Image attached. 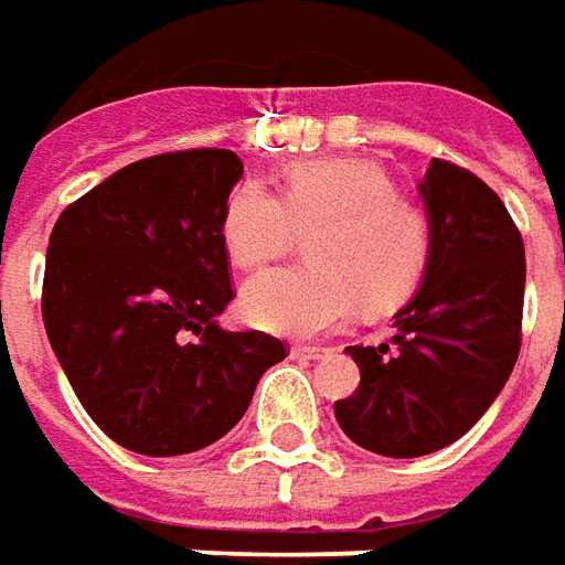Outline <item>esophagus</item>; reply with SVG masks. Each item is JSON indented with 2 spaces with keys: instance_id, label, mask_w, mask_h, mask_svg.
I'll return each instance as SVG.
<instances>
[{
  "instance_id": "esophagus-1",
  "label": "esophagus",
  "mask_w": 565,
  "mask_h": 565,
  "mask_svg": "<svg viewBox=\"0 0 565 565\" xmlns=\"http://www.w3.org/2000/svg\"><path fill=\"white\" fill-rule=\"evenodd\" d=\"M330 349H323V345H295L292 349V359L295 361H317L323 359Z\"/></svg>"
}]
</instances>
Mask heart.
<instances>
[{
  "label": "heart",
  "instance_id": "obj_1",
  "mask_svg": "<svg viewBox=\"0 0 565 565\" xmlns=\"http://www.w3.org/2000/svg\"><path fill=\"white\" fill-rule=\"evenodd\" d=\"M311 228V267L273 270L245 286L242 311L254 327L320 337L359 305L364 315L393 311L424 279L430 223L367 160H305L286 172L279 198L260 182L238 185L223 206L220 238L238 270H260Z\"/></svg>",
  "mask_w": 565,
  "mask_h": 565
}]
</instances>
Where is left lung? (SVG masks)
Wrapping results in <instances>:
<instances>
[{
    "label": "left lung",
    "mask_w": 565,
    "mask_h": 565,
    "mask_svg": "<svg viewBox=\"0 0 565 565\" xmlns=\"http://www.w3.org/2000/svg\"><path fill=\"white\" fill-rule=\"evenodd\" d=\"M430 260L393 339L349 345L361 383L337 402L352 444L415 459L456 444L507 386L522 345L525 248L503 201L468 169L430 160L418 185Z\"/></svg>",
    "instance_id": "1"
}]
</instances>
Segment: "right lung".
<instances>
[{
    "instance_id": "add662e5",
    "label": "right lung",
    "mask_w": 565,
    "mask_h": 565,
    "mask_svg": "<svg viewBox=\"0 0 565 565\" xmlns=\"http://www.w3.org/2000/svg\"><path fill=\"white\" fill-rule=\"evenodd\" d=\"M245 166L179 150L113 172L65 206L50 235L43 323L97 427L141 456H185L226 437L286 345L228 333L220 220Z\"/></svg>"
}]
</instances>
